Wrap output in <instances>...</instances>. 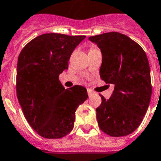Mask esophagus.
I'll return each mask as SVG.
<instances>
[{
	"instance_id": "1",
	"label": "esophagus",
	"mask_w": 161,
	"mask_h": 161,
	"mask_svg": "<svg viewBox=\"0 0 161 161\" xmlns=\"http://www.w3.org/2000/svg\"><path fill=\"white\" fill-rule=\"evenodd\" d=\"M87 92H88V95H89V96H91L92 94H94V92L92 91L91 89H87Z\"/></svg>"
}]
</instances>
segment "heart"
<instances>
[{
  "mask_svg": "<svg viewBox=\"0 0 161 161\" xmlns=\"http://www.w3.org/2000/svg\"><path fill=\"white\" fill-rule=\"evenodd\" d=\"M91 50H94V48H90V49H89V51H91Z\"/></svg>",
  "mask_w": 161,
  "mask_h": 161,
  "instance_id": "heart-1",
  "label": "heart"
}]
</instances>
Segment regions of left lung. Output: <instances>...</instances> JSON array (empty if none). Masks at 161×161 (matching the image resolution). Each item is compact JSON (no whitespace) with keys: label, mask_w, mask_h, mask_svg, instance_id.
Masks as SVG:
<instances>
[{"label":"left lung","mask_w":161,"mask_h":161,"mask_svg":"<svg viewBox=\"0 0 161 161\" xmlns=\"http://www.w3.org/2000/svg\"><path fill=\"white\" fill-rule=\"evenodd\" d=\"M89 40L102 53L100 75L106 83L115 85L109 100L96 109L98 125L111 137L132 133L143 121L152 94L150 68L143 48L125 34L110 32Z\"/></svg>","instance_id":"obj_1"}]
</instances>
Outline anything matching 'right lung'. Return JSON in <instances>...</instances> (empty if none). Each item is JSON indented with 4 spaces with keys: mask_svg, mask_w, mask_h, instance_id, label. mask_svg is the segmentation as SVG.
<instances>
[{
    "mask_svg": "<svg viewBox=\"0 0 161 161\" xmlns=\"http://www.w3.org/2000/svg\"><path fill=\"white\" fill-rule=\"evenodd\" d=\"M84 35L44 34L21 51L16 90L23 115L41 137L61 138L73 128L75 111L88 98L87 89L75 85L65 89L59 75Z\"/></svg>",
    "mask_w": 161,
    "mask_h": 161,
    "instance_id": "1",
    "label": "right lung"
}]
</instances>
